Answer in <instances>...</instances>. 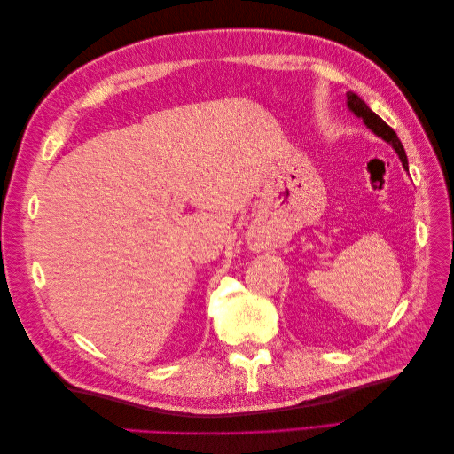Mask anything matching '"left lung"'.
I'll use <instances>...</instances> for the list:
<instances>
[{
  "label": "left lung",
  "mask_w": 454,
  "mask_h": 454,
  "mask_svg": "<svg viewBox=\"0 0 454 454\" xmlns=\"http://www.w3.org/2000/svg\"><path fill=\"white\" fill-rule=\"evenodd\" d=\"M347 100H348V107L352 109L356 115L364 119V122L371 130H373L377 136H380L382 140H387L388 144H392V147L395 149V153L400 155V159H402L403 168L407 170V155H405V149H403L400 138H397V134L377 114L371 112V109L367 107V104L360 98V96H356L354 92H347Z\"/></svg>",
  "instance_id": "8db88e82"
}]
</instances>
